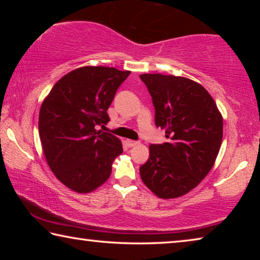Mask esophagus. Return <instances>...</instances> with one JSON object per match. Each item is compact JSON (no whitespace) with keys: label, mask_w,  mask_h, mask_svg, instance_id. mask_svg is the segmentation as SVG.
I'll list each match as a JSON object with an SVG mask.
<instances>
[{"label":"esophagus","mask_w":260,"mask_h":260,"mask_svg":"<svg viewBox=\"0 0 260 260\" xmlns=\"http://www.w3.org/2000/svg\"><path fill=\"white\" fill-rule=\"evenodd\" d=\"M139 142H136V141H133V140H126V144L128 147H134V146H136V144H138Z\"/></svg>","instance_id":"34e87169"}]
</instances>
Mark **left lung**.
I'll return each instance as SVG.
<instances>
[{"label": "left lung", "mask_w": 260, "mask_h": 260, "mask_svg": "<svg viewBox=\"0 0 260 260\" xmlns=\"http://www.w3.org/2000/svg\"><path fill=\"white\" fill-rule=\"evenodd\" d=\"M140 78L152 98L156 126L169 139L149 147L141 179L159 199H177L199 186L214 165L222 142V116L199 82L160 73Z\"/></svg>", "instance_id": "obj_1"}]
</instances>
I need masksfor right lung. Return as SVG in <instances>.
Here are the masks:
<instances>
[{
  "instance_id": "obj_1",
  "label": "right lung",
  "mask_w": 260,
  "mask_h": 260,
  "mask_svg": "<svg viewBox=\"0 0 260 260\" xmlns=\"http://www.w3.org/2000/svg\"><path fill=\"white\" fill-rule=\"evenodd\" d=\"M131 71L82 67L65 74L43 100L39 134L46 160L59 181L88 193L107 181L121 141L96 126L108 124V109Z\"/></svg>"
}]
</instances>
